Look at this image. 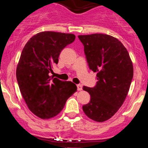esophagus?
<instances>
[{"instance_id":"1","label":"esophagus","mask_w":148,"mask_h":148,"mask_svg":"<svg viewBox=\"0 0 148 148\" xmlns=\"http://www.w3.org/2000/svg\"><path fill=\"white\" fill-rule=\"evenodd\" d=\"M77 89H78V90H79V91H80V90H82V84H77Z\"/></svg>"}]
</instances>
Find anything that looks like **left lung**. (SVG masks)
<instances>
[{
    "instance_id": "obj_1",
    "label": "left lung",
    "mask_w": 148,
    "mask_h": 148,
    "mask_svg": "<svg viewBox=\"0 0 148 148\" xmlns=\"http://www.w3.org/2000/svg\"><path fill=\"white\" fill-rule=\"evenodd\" d=\"M89 67L97 73L94 87L84 86L90 101L82 108L87 117L98 122L110 119L125 101L133 76V63L121 41L111 35H78Z\"/></svg>"
}]
</instances>
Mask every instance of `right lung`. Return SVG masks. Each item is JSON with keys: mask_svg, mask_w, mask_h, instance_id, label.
Segmentation results:
<instances>
[{"mask_svg": "<svg viewBox=\"0 0 148 148\" xmlns=\"http://www.w3.org/2000/svg\"><path fill=\"white\" fill-rule=\"evenodd\" d=\"M73 34L39 32L32 36L22 50L16 69L21 93L30 111L43 119L53 118L62 110L77 87L49 75L58 64L61 50L73 43Z\"/></svg>", "mask_w": 148, "mask_h": 148, "instance_id": "right-lung-1", "label": "right lung"}]
</instances>
